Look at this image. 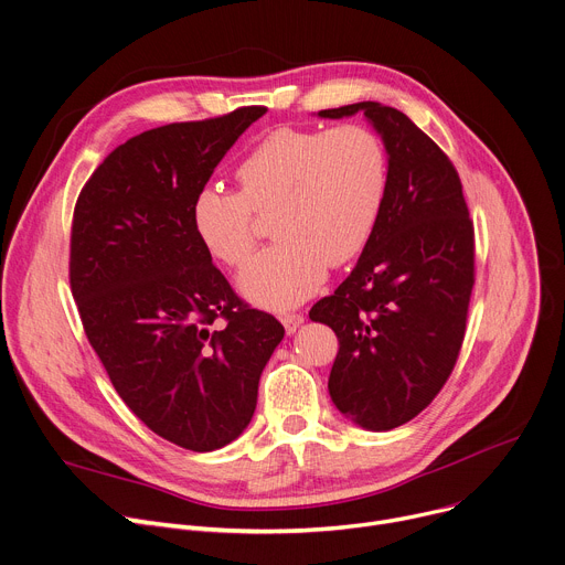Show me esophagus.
<instances>
[{
    "label": "esophagus",
    "mask_w": 565,
    "mask_h": 565,
    "mask_svg": "<svg viewBox=\"0 0 565 565\" xmlns=\"http://www.w3.org/2000/svg\"><path fill=\"white\" fill-rule=\"evenodd\" d=\"M281 324H284V329H286V333L290 335V333H295V331L303 324V316H301V313H286V316L281 318Z\"/></svg>",
    "instance_id": "obj_1"
}]
</instances>
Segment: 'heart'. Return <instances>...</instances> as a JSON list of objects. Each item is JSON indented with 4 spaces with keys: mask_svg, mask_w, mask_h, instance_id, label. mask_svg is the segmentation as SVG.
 Masks as SVG:
<instances>
[{
    "mask_svg": "<svg viewBox=\"0 0 565 565\" xmlns=\"http://www.w3.org/2000/svg\"><path fill=\"white\" fill-rule=\"evenodd\" d=\"M238 191L200 186L191 227L214 259L241 266L254 245V214L270 218L277 238L241 270L245 299L284 311L363 252L387 193L381 137L358 124L331 130L279 128L247 150L236 167Z\"/></svg>",
    "mask_w": 565,
    "mask_h": 565,
    "instance_id": "obj_1",
    "label": "heart"
}]
</instances>
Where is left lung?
<instances>
[{
    "label": "left lung",
    "instance_id": "8db88e82",
    "mask_svg": "<svg viewBox=\"0 0 565 565\" xmlns=\"http://www.w3.org/2000/svg\"><path fill=\"white\" fill-rule=\"evenodd\" d=\"M358 113L383 139L387 193L355 268L309 318L340 342L331 401L383 433L417 417L455 367L473 290V223L455 167L401 110L361 100L318 117Z\"/></svg>",
    "mask_w": 565,
    "mask_h": 565
}]
</instances>
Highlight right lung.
Segmentation results:
<instances>
[{"label":"right lung","instance_id":"add662e5","mask_svg":"<svg viewBox=\"0 0 565 565\" xmlns=\"http://www.w3.org/2000/svg\"><path fill=\"white\" fill-rule=\"evenodd\" d=\"M266 115L238 108L146 130L115 148L74 210L70 284L85 335L124 403L195 452L252 422L284 327L243 303L191 227V198Z\"/></svg>","mask_w":565,"mask_h":565}]
</instances>
